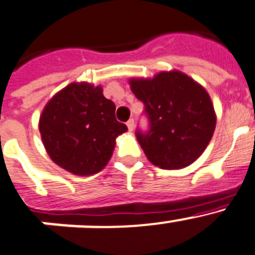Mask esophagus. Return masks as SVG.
I'll return each instance as SVG.
<instances>
[{"mask_svg": "<svg viewBox=\"0 0 255 255\" xmlns=\"http://www.w3.org/2000/svg\"><path fill=\"white\" fill-rule=\"evenodd\" d=\"M127 127H128V129L130 130V132H132V130L134 129V119H129V121H128V122H127Z\"/></svg>", "mask_w": 255, "mask_h": 255, "instance_id": "1", "label": "esophagus"}]
</instances>
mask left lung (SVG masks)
<instances>
[{"instance_id": "1", "label": "left lung", "mask_w": 255, "mask_h": 255, "mask_svg": "<svg viewBox=\"0 0 255 255\" xmlns=\"http://www.w3.org/2000/svg\"><path fill=\"white\" fill-rule=\"evenodd\" d=\"M129 84L148 119L147 130H136L147 159L166 170L182 169L198 159L216 127L207 91L179 71Z\"/></svg>"}]
</instances>
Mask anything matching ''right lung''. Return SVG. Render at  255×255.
Returning a JSON list of instances; mask_svg holds the SVG:
<instances>
[{"label":"right lung","mask_w":255,"mask_h":255,"mask_svg":"<svg viewBox=\"0 0 255 255\" xmlns=\"http://www.w3.org/2000/svg\"><path fill=\"white\" fill-rule=\"evenodd\" d=\"M39 130L50 159L76 175H91L108 164L116 138L127 126L116 119V105L100 86L70 84L49 100Z\"/></svg>","instance_id":"right-lung-1"}]
</instances>
